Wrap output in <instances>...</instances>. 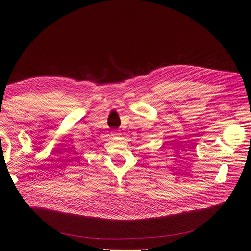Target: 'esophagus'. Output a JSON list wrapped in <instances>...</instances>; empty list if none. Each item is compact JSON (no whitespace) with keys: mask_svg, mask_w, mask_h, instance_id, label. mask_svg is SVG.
<instances>
[{"mask_svg":"<svg viewBox=\"0 0 251 251\" xmlns=\"http://www.w3.org/2000/svg\"><path fill=\"white\" fill-rule=\"evenodd\" d=\"M111 135H112V136H114V137H117V136H119L120 134H119V132H118V131H113V132L111 133Z\"/></svg>","mask_w":251,"mask_h":251,"instance_id":"esophagus-1","label":"esophagus"}]
</instances>
